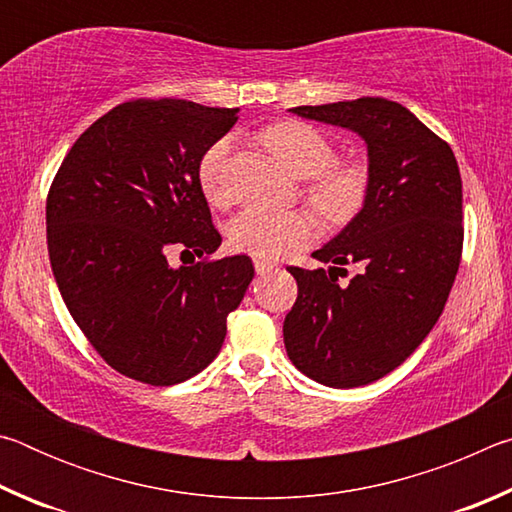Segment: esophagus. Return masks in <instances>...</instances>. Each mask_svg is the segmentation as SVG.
<instances>
[{"instance_id": "obj_1", "label": "esophagus", "mask_w": 512, "mask_h": 512, "mask_svg": "<svg viewBox=\"0 0 512 512\" xmlns=\"http://www.w3.org/2000/svg\"><path fill=\"white\" fill-rule=\"evenodd\" d=\"M277 268V264L275 262H268V259H255V271H257V275H268V273H273Z\"/></svg>"}]
</instances>
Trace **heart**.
<instances>
[{"mask_svg":"<svg viewBox=\"0 0 512 512\" xmlns=\"http://www.w3.org/2000/svg\"><path fill=\"white\" fill-rule=\"evenodd\" d=\"M259 144L305 185L307 201L327 223L343 225L359 214L370 189L368 164L357 158L336 160V146L307 121L287 119L262 128ZM230 140H216L198 162V185L207 203L221 207L230 201L225 185ZM318 219L309 210L268 212L244 210L228 225V241L239 253L273 259L284 250L300 248L318 235Z\"/></svg>","mask_w":512,"mask_h":512,"instance_id":"1","label":"heart"}]
</instances>
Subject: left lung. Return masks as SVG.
<instances>
[{"mask_svg": "<svg viewBox=\"0 0 512 512\" xmlns=\"http://www.w3.org/2000/svg\"><path fill=\"white\" fill-rule=\"evenodd\" d=\"M359 133L370 189L361 212L314 255L332 264L296 277L284 345L318 384L354 388L400 366L445 309L463 253V185L452 146L395 101L361 97L291 108ZM343 265L360 273L348 283Z\"/></svg>", "mask_w": 512, "mask_h": 512, "instance_id": "left-lung-1", "label": "left lung"}]
</instances>
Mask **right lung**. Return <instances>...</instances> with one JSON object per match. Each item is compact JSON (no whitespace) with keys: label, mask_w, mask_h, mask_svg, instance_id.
Masks as SVG:
<instances>
[{"label":"right lung","mask_w":512,"mask_h":512,"mask_svg":"<svg viewBox=\"0 0 512 512\" xmlns=\"http://www.w3.org/2000/svg\"><path fill=\"white\" fill-rule=\"evenodd\" d=\"M235 121L237 108L185 99L119 103L74 142L49 187L60 296L101 359L142 384H180L212 363L255 275L246 255L210 259L221 235L198 185L203 153ZM169 249L202 262L171 269Z\"/></svg>","instance_id":"obj_1"}]
</instances>
